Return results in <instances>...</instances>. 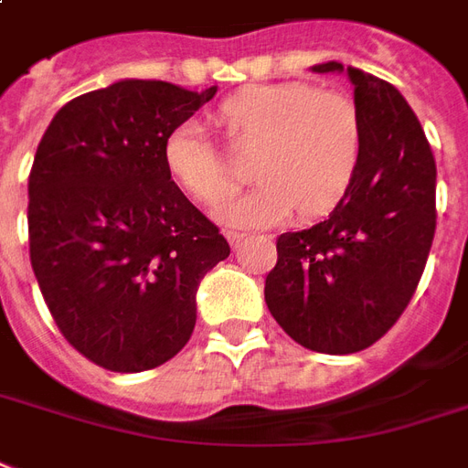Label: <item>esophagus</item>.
Returning a JSON list of instances; mask_svg holds the SVG:
<instances>
[{
	"mask_svg": "<svg viewBox=\"0 0 468 468\" xmlns=\"http://www.w3.org/2000/svg\"><path fill=\"white\" fill-rule=\"evenodd\" d=\"M224 237L229 239V244L234 249L239 247V244H241V241H244V239H247V234H244V231H234V229H227L224 231Z\"/></svg>",
	"mask_w": 468,
	"mask_h": 468,
	"instance_id": "esophagus-1",
	"label": "esophagus"
}]
</instances>
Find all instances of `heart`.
<instances>
[{"label":"heart","mask_w":468,"mask_h":468,"mask_svg":"<svg viewBox=\"0 0 468 468\" xmlns=\"http://www.w3.org/2000/svg\"><path fill=\"white\" fill-rule=\"evenodd\" d=\"M221 122L261 185L219 207L234 227H269L296 207L301 217L328 212L353 185L363 153L357 105L343 90L283 80L239 90L221 105ZM165 165L202 205H219L237 175L207 138L202 122L185 121L165 140Z\"/></svg>","instance_id":"1"}]
</instances>
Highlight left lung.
<instances>
[{
	"instance_id": "left-lung-1",
	"label": "left lung",
	"mask_w": 468,
	"mask_h": 468,
	"mask_svg": "<svg viewBox=\"0 0 468 468\" xmlns=\"http://www.w3.org/2000/svg\"><path fill=\"white\" fill-rule=\"evenodd\" d=\"M346 71L363 153L338 207L311 229L276 239L266 305L298 346L328 355L370 347L412 301L437 229V165L420 121L392 83Z\"/></svg>"
}]
</instances>
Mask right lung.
<instances>
[{
    "mask_svg": "<svg viewBox=\"0 0 468 468\" xmlns=\"http://www.w3.org/2000/svg\"><path fill=\"white\" fill-rule=\"evenodd\" d=\"M202 93L121 80L54 115L29 172L31 269L61 335L111 372L167 363L195 330V293L229 256L165 165Z\"/></svg>",
    "mask_w": 468,
    "mask_h": 468,
    "instance_id": "add662e5",
    "label": "right lung"
}]
</instances>
